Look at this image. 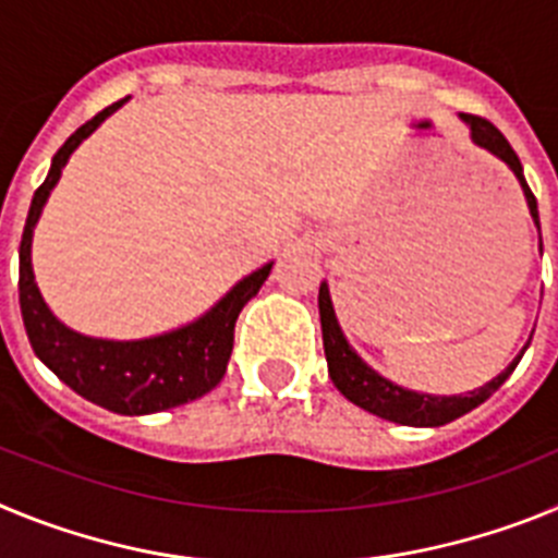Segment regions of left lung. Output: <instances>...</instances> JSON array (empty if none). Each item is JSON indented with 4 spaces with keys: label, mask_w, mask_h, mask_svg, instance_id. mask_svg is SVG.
<instances>
[{
    "label": "left lung",
    "mask_w": 558,
    "mask_h": 558,
    "mask_svg": "<svg viewBox=\"0 0 558 558\" xmlns=\"http://www.w3.org/2000/svg\"><path fill=\"white\" fill-rule=\"evenodd\" d=\"M461 120L470 125L472 142H475V145L495 153L497 159H502L511 170H514L517 181H520L522 192H525V201H529L531 218H534V223L539 226V211H536L534 192H531V186L525 184L522 165L520 159H517L514 147L509 145V140H506V136H502L489 120L475 117V113H461ZM318 313H322L324 354H327L329 377H332L335 388H338L349 402L363 408V411L374 413V416L379 418H388V422H397V425L438 427L452 422V418L463 416V413H470L472 408L486 402V399H489L492 393H495L506 379H509V374L514 372L520 357L525 354V349H529V343H525V349L511 360L509 368L497 374L495 379H489L483 388H475V391L470 393H458V397H433V393H418V391H408V388L402 386H393L391 379L379 377L374 368H368L366 363L357 357V352L349 347V340L343 338V332H340V324L338 318H335L327 282H322V290H318Z\"/></svg>",
    "instance_id": "1"
}]
</instances>
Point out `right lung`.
<instances>
[{"label": "right lung", "instance_id": "obj_1", "mask_svg": "<svg viewBox=\"0 0 558 558\" xmlns=\"http://www.w3.org/2000/svg\"><path fill=\"white\" fill-rule=\"evenodd\" d=\"M125 100L102 108L86 125L77 128L63 142L61 150L52 156L47 179L33 195L22 245H19V304H22L29 347L49 372H56L58 379H63L72 391L106 411L122 413V416H142V413L184 405L218 386L229 366L231 347H234L236 315L259 293L274 263L263 265L259 270L245 276L243 282H236L209 313L201 315L198 322L156 335V338H88V335L75 332L58 322L41 299V290L33 276V259H29L33 229L41 218L49 192L61 179L69 156Z\"/></svg>", "mask_w": 558, "mask_h": 558}]
</instances>
